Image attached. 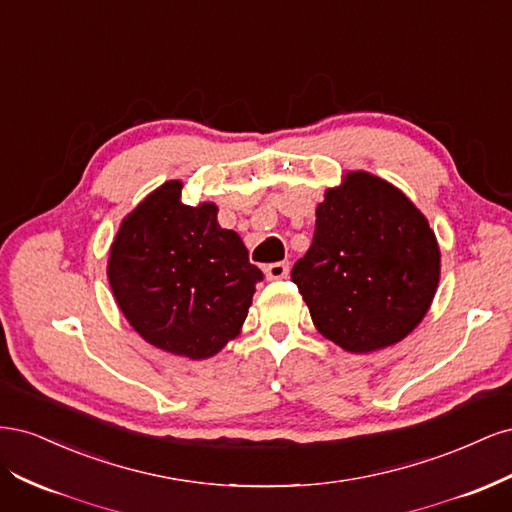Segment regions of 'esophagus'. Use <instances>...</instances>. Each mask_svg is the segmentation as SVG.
<instances>
[{
	"instance_id": "obj_1",
	"label": "esophagus",
	"mask_w": 512,
	"mask_h": 512,
	"mask_svg": "<svg viewBox=\"0 0 512 512\" xmlns=\"http://www.w3.org/2000/svg\"><path fill=\"white\" fill-rule=\"evenodd\" d=\"M288 271V262H271V265L265 267L267 280H284V277H288Z\"/></svg>"
}]
</instances>
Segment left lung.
I'll return each instance as SVG.
<instances>
[{
	"instance_id": "8db88e82",
	"label": "left lung",
	"mask_w": 512,
	"mask_h": 512,
	"mask_svg": "<svg viewBox=\"0 0 512 512\" xmlns=\"http://www.w3.org/2000/svg\"><path fill=\"white\" fill-rule=\"evenodd\" d=\"M290 277L318 331L365 354L401 342L423 320L440 280V250L404 194L356 170L324 194L312 247Z\"/></svg>"
}]
</instances>
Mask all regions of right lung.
I'll return each mask as SVG.
<instances>
[{
  "mask_svg": "<svg viewBox=\"0 0 512 512\" xmlns=\"http://www.w3.org/2000/svg\"><path fill=\"white\" fill-rule=\"evenodd\" d=\"M262 271L218 207L181 203L168 181L123 220L108 258V282L123 316L149 344L207 359L235 337Z\"/></svg>",
  "mask_w": 512,
  "mask_h": 512,
  "instance_id": "obj_1",
  "label": "right lung"
}]
</instances>
